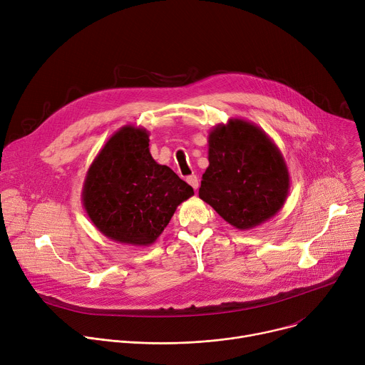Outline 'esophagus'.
Segmentation results:
<instances>
[{
	"mask_svg": "<svg viewBox=\"0 0 365 365\" xmlns=\"http://www.w3.org/2000/svg\"><path fill=\"white\" fill-rule=\"evenodd\" d=\"M187 182L197 191L198 190V187H200V181H198V177L197 175H190V177H187Z\"/></svg>",
	"mask_w": 365,
	"mask_h": 365,
	"instance_id": "esophagus-1",
	"label": "esophagus"
}]
</instances>
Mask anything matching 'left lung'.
<instances>
[{"label":"left lung","mask_w":365,"mask_h":365,"mask_svg":"<svg viewBox=\"0 0 365 365\" xmlns=\"http://www.w3.org/2000/svg\"><path fill=\"white\" fill-rule=\"evenodd\" d=\"M290 191L289 168L274 140L252 121L229 118L209 133V167L198 197L236 229L272 219Z\"/></svg>","instance_id":"left-lung-1"}]
</instances>
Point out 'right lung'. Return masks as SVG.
<instances>
[{
	"mask_svg": "<svg viewBox=\"0 0 365 365\" xmlns=\"http://www.w3.org/2000/svg\"><path fill=\"white\" fill-rule=\"evenodd\" d=\"M191 195V185L152 158L149 132L126 125L94 158L81 200L101 235L118 244L149 247Z\"/></svg>",
	"mask_w": 365,
	"mask_h": 365,
	"instance_id": "obj_1",
	"label": "right lung"
}]
</instances>
